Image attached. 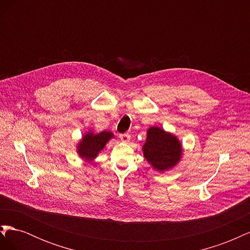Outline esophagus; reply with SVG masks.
<instances>
[{
    "mask_svg": "<svg viewBox=\"0 0 250 250\" xmlns=\"http://www.w3.org/2000/svg\"><path fill=\"white\" fill-rule=\"evenodd\" d=\"M120 139L124 143H128L130 141V135L128 133H122V134H120Z\"/></svg>",
    "mask_w": 250,
    "mask_h": 250,
    "instance_id": "obj_1",
    "label": "esophagus"
}]
</instances>
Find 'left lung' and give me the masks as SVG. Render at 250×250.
<instances>
[{"label": "left lung", "mask_w": 250, "mask_h": 250, "mask_svg": "<svg viewBox=\"0 0 250 250\" xmlns=\"http://www.w3.org/2000/svg\"><path fill=\"white\" fill-rule=\"evenodd\" d=\"M142 150L149 165L158 172L175 167L183 155V146L176 135L157 126L147 130L146 142Z\"/></svg>", "instance_id": "obj_1"}]
</instances>
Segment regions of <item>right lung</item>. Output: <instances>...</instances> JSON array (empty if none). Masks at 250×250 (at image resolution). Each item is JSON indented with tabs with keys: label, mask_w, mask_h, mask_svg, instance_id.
<instances>
[{
	"label": "right lung",
	"mask_w": 250,
	"mask_h": 250,
	"mask_svg": "<svg viewBox=\"0 0 250 250\" xmlns=\"http://www.w3.org/2000/svg\"><path fill=\"white\" fill-rule=\"evenodd\" d=\"M112 138L113 133L110 131L104 130L95 133L90 130L83 134L82 139L77 144V153L87 163L93 162Z\"/></svg>",
	"instance_id": "add662e5"
}]
</instances>
